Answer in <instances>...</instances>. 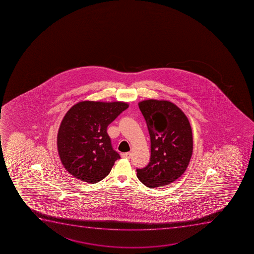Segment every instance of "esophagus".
I'll use <instances>...</instances> for the list:
<instances>
[{"instance_id":"esophagus-1","label":"esophagus","mask_w":254,"mask_h":254,"mask_svg":"<svg viewBox=\"0 0 254 254\" xmlns=\"http://www.w3.org/2000/svg\"><path fill=\"white\" fill-rule=\"evenodd\" d=\"M131 154L130 152H126V153L122 154L123 158L130 159L131 158Z\"/></svg>"}]
</instances>
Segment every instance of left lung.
<instances>
[{"mask_svg":"<svg viewBox=\"0 0 254 254\" xmlns=\"http://www.w3.org/2000/svg\"><path fill=\"white\" fill-rule=\"evenodd\" d=\"M138 106L151 137V159L146 167L136 169L137 178L149 188L170 185L183 175L190 161V124L186 114L169 101L148 99Z\"/></svg>","mask_w":254,"mask_h":254,"instance_id":"8db88e82","label":"left lung"}]
</instances>
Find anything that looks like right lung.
<instances>
[{
  "mask_svg": "<svg viewBox=\"0 0 254 254\" xmlns=\"http://www.w3.org/2000/svg\"><path fill=\"white\" fill-rule=\"evenodd\" d=\"M128 106L124 102L82 101L66 113L59 128L57 147L68 173L91 184L110 173L120 156L113 150L107 128Z\"/></svg>",
  "mask_w": 254,
  "mask_h": 254,
  "instance_id": "obj_1",
  "label": "right lung"
}]
</instances>
